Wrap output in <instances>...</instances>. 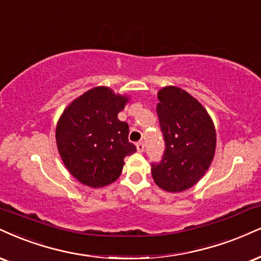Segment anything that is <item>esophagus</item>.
<instances>
[{"label":"esophagus","instance_id":"esophagus-1","mask_svg":"<svg viewBox=\"0 0 261 261\" xmlns=\"http://www.w3.org/2000/svg\"><path fill=\"white\" fill-rule=\"evenodd\" d=\"M136 148H137V152L142 153V152H143V149H144V144H143V142H139V143H136Z\"/></svg>","mask_w":261,"mask_h":261}]
</instances>
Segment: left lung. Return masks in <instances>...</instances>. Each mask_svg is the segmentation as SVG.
Instances as JSON below:
<instances>
[{
  "label": "left lung",
  "mask_w": 261,
  "mask_h": 261,
  "mask_svg": "<svg viewBox=\"0 0 261 261\" xmlns=\"http://www.w3.org/2000/svg\"><path fill=\"white\" fill-rule=\"evenodd\" d=\"M156 96L166 148L163 161L152 165V177L163 191L184 192L212 165L216 148L215 125L202 103L180 87H162Z\"/></svg>",
  "instance_id": "8db88e82"
}]
</instances>
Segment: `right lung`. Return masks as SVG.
Segmentation results:
<instances>
[{"mask_svg": "<svg viewBox=\"0 0 261 261\" xmlns=\"http://www.w3.org/2000/svg\"><path fill=\"white\" fill-rule=\"evenodd\" d=\"M130 96L96 86L71 100L59 117L56 142L63 164L83 185L100 188L120 176L126 155L136 152L128 142V125L118 119Z\"/></svg>", "mask_w": 261, "mask_h": 261, "instance_id": "obj_1", "label": "right lung"}]
</instances>
